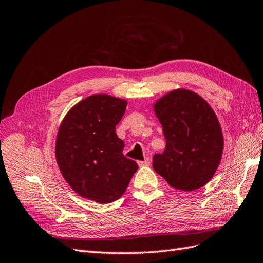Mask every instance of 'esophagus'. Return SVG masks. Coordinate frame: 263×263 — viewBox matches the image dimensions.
Returning a JSON list of instances; mask_svg holds the SVG:
<instances>
[{
	"label": "esophagus",
	"instance_id": "34e87169",
	"mask_svg": "<svg viewBox=\"0 0 263 263\" xmlns=\"http://www.w3.org/2000/svg\"><path fill=\"white\" fill-rule=\"evenodd\" d=\"M149 164H151V161H149L148 158H145L144 161H139V162H138V165H139V166H148Z\"/></svg>",
	"mask_w": 263,
	"mask_h": 263
}]
</instances>
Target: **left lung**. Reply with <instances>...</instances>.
Segmentation results:
<instances>
[{
  "mask_svg": "<svg viewBox=\"0 0 263 263\" xmlns=\"http://www.w3.org/2000/svg\"><path fill=\"white\" fill-rule=\"evenodd\" d=\"M166 139L153 167L172 187L194 191L204 186L219 167L223 134L214 110L200 95L176 89L154 104Z\"/></svg>",
  "mask_w": 263,
  "mask_h": 263,
  "instance_id": "1",
  "label": "left lung"
}]
</instances>
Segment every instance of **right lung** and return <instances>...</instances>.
Listing matches in <instances>:
<instances>
[{"label":"right lung","mask_w":263,"mask_h":263,"mask_svg":"<svg viewBox=\"0 0 263 263\" xmlns=\"http://www.w3.org/2000/svg\"><path fill=\"white\" fill-rule=\"evenodd\" d=\"M127 101L106 93L79 101L61 121L55 159L61 174L77 194L97 203H111L125 193L138 170L124 156L116 134Z\"/></svg>","instance_id":"1"}]
</instances>
